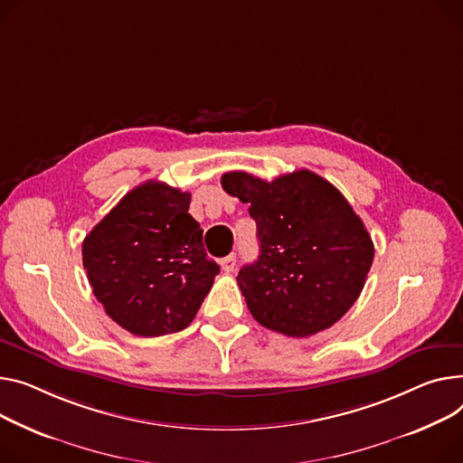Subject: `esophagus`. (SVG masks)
<instances>
[{"label": "esophagus", "mask_w": 463, "mask_h": 463, "mask_svg": "<svg viewBox=\"0 0 463 463\" xmlns=\"http://www.w3.org/2000/svg\"><path fill=\"white\" fill-rule=\"evenodd\" d=\"M222 266H223L225 271H232V269L236 268V255L231 253L229 257H225V259L222 260Z\"/></svg>", "instance_id": "obj_1"}]
</instances>
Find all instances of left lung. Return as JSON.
<instances>
[{
    "label": "left lung",
    "instance_id": "left-lung-1",
    "mask_svg": "<svg viewBox=\"0 0 463 463\" xmlns=\"http://www.w3.org/2000/svg\"><path fill=\"white\" fill-rule=\"evenodd\" d=\"M222 186L250 203L257 222L259 260L236 277L253 318L298 338L341 320L374 259L373 238L345 195L307 169L271 182L231 171Z\"/></svg>",
    "mask_w": 463,
    "mask_h": 463
}]
</instances>
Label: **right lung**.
Returning a JSON list of instances; mask_svg holds the SVG:
<instances>
[{
  "label": "right lung",
  "mask_w": 463,
  "mask_h": 463,
  "mask_svg": "<svg viewBox=\"0 0 463 463\" xmlns=\"http://www.w3.org/2000/svg\"><path fill=\"white\" fill-rule=\"evenodd\" d=\"M192 195L148 180L128 192L81 245L92 294L137 336L182 331L195 318L220 266L206 257Z\"/></svg>",
  "instance_id": "obj_1"
}]
</instances>
